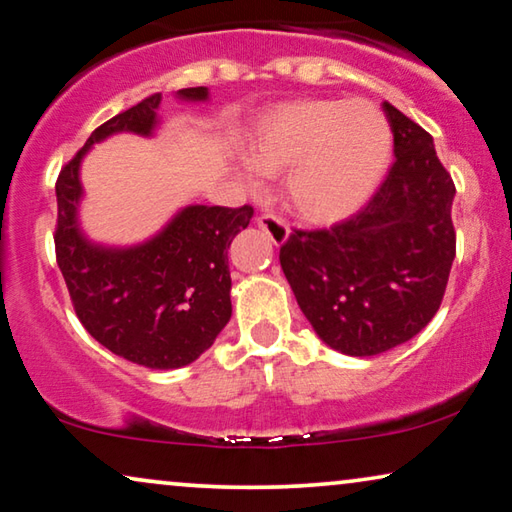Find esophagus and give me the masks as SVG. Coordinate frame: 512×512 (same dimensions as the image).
<instances>
[{
  "label": "esophagus",
  "mask_w": 512,
  "mask_h": 512,
  "mask_svg": "<svg viewBox=\"0 0 512 512\" xmlns=\"http://www.w3.org/2000/svg\"><path fill=\"white\" fill-rule=\"evenodd\" d=\"M256 221L258 228H263L274 244H284L288 240V224L277 214H261Z\"/></svg>",
  "instance_id": "1"
}]
</instances>
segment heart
I'll return each instance as SVG.
<instances>
[{
  "label": "heart",
  "instance_id": "1",
  "mask_svg": "<svg viewBox=\"0 0 512 512\" xmlns=\"http://www.w3.org/2000/svg\"><path fill=\"white\" fill-rule=\"evenodd\" d=\"M392 133L367 101L302 99L258 124L247 143L249 166L263 177L284 173L286 205L314 224L360 210L390 164ZM249 184H258L254 173Z\"/></svg>",
  "mask_w": 512,
  "mask_h": 512
}]
</instances>
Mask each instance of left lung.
I'll return each mask as SVG.
<instances>
[{"instance_id": "8db88e82", "label": "left lung", "mask_w": 512, "mask_h": 512, "mask_svg": "<svg viewBox=\"0 0 512 512\" xmlns=\"http://www.w3.org/2000/svg\"><path fill=\"white\" fill-rule=\"evenodd\" d=\"M395 164L369 203L339 224L288 235L279 263L325 344L376 355L432 321L455 261V182L429 133L383 103Z\"/></svg>"}]
</instances>
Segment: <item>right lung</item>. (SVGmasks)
Returning a JSON list of instances; mask_svg holds the SVG:
<instances>
[{
  "label": "right lung",
  "mask_w": 512,
  "mask_h": 512,
  "mask_svg": "<svg viewBox=\"0 0 512 512\" xmlns=\"http://www.w3.org/2000/svg\"><path fill=\"white\" fill-rule=\"evenodd\" d=\"M182 99H207L187 87ZM161 94H152L92 131L59 170L55 256L78 321L120 358L150 369H177L214 344L231 318L228 247L249 226L254 207L191 205L133 249H103L78 231V168L83 154L110 133H152Z\"/></svg>",
  "instance_id": "right-lung-1"
}]
</instances>
